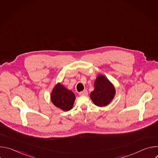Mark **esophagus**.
<instances>
[{"instance_id":"34e87169","label":"esophagus","mask_w":158,"mask_h":158,"mask_svg":"<svg viewBox=\"0 0 158 158\" xmlns=\"http://www.w3.org/2000/svg\"><path fill=\"white\" fill-rule=\"evenodd\" d=\"M87 94H88V93L87 91V90H85V89L79 93L80 96H87Z\"/></svg>"}]
</instances>
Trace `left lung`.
Returning a JSON list of instances; mask_svg holds the SVG:
<instances>
[{
  "label": "left lung",
  "instance_id": "obj_1",
  "mask_svg": "<svg viewBox=\"0 0 158 158\" xmlns=\"http://www.w3.org/2000/svg\"><path fill=\"white\" fill-rule=\"evenodd\" d=\"M115 88L104 76L99 75L94 82V90L91 93V98L95 105L102 107L107 105L114 98Z\"/></svg>",
  "mask_w": 158,
  "mask_h": 158
}]
</instances>
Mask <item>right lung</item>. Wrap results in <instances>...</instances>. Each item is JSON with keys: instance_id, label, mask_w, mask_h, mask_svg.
<instances>
[{"instance_id": "obj_1", "label": "right lung", "mask_w": 158, "mask_h": 158, "mask_svg": "<svg viewBox=\"0 0 158 158\" xmlns=\"http://www.w3.org/2000/svg\"><path fill=\"white\" fill-rule=\"evenodd\" d=\"M75 99L74 94L60 84L55 86L51 93L52 102L56 107L65 111L73 108Z\"/></svg>"}]
</instances>
